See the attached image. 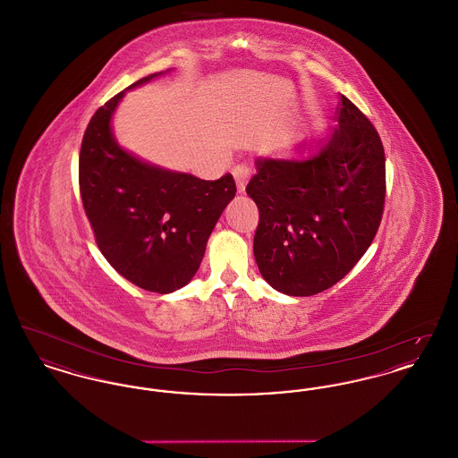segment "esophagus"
Instances as JSON below:
<instances>
[{
  "instance_id": "obj_1",
  "label": "esophagus",
  "mask_w": 458,
  "mask_h": 458,
  "mask_svg": "<svg viewBox=\"0 0 458 458\" xmlns=\"http://www.w3.org/2000/svg\"><path fill=\"white\" fill-rule=\"evenodd\" d=\"M233 178H235L239 194H243V192H245V187H247V182H249V178H250V168L245 166V165H237V166L233 168Z\"/></svg>"
}]
</instances>
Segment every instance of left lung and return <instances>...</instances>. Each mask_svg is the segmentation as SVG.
<instances>
[{
    "label": "left lung",
    "instance_id": "1",
    "mask_svg": "<svg viewBox=\"0 0 458 458\" xmlns=\"http://www.w3.org/2000/svg\"><path fill=\"white\" fill-rule=\"evenodd\" d=\"M292 157H258L247 194L258 204L254 258L292 297L338 284L369 249L385 206V149L366 114L342 96L338 129Z\"/></svg>",
    "mask_w": 458,
    "mask_h": 458
}]
</instances>
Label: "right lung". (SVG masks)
<instances>
[{
	"label": "right lung",
	"instance_id": "add662e5",
	"mask_svg": "<svg viewBox=\"0 0 458 458\" xmlns=\"http://www.w3.org/2000/svg\"><path fill=\"white\" fill-rule=\"evenodd\" d=\"M168 72L137 81L98 109L79 159L82 204L99 250L125 280L157 293H172L194 278L208 239L237 192L230 174L209 182L172 172L114 139L111 122L125 92Z\"/></svg>",
	"mask_w": 458,
	"mask_h": 458
}]
</instances>
